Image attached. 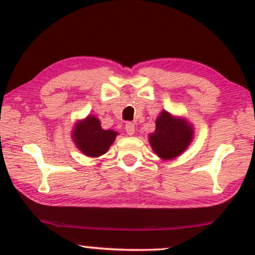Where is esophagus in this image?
I'll list each match as a JSON object with an SVG mask.
<instances>
[{
	"label": "esophagus",
	"instance_id": "esophagus-1",
	"mask_svg": "<svg viewBox=\"0 0 255 255\" xmlns=\"http://www.w3.org/2000/svg\"><path fill=\"white\" fill-rule=\"evenodd\" d=\"M125 129L127 131L128 135H134V133H135V126H134V124H131V122H127Z\"/></svg>",
	"mask_w": 255,
	"mask_h": 255
}]
</instances>
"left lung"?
<instances>
[{"instance_id":"left-lung-1","label":"left lung","mask_w":255,"mask_h":255,"mask_svg":"<svg viewBox=\"0 0 255 255\" xmlns=\"http://www.w3.org/2000/svg\"><path fill=\"white\" fill-rule=\"evenodd\" d=\"M193 127L182 118L163 110L156 120V130L148 140L152 150L162 159H172L186 151L193 140Z\"/></svg>"}]
</instances>
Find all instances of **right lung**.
Returning a JSON list of instances; mask_svg holds the SVG:
<instances>
[{
    "label": "right lung",
    "mask_w": 255,
    "mask_h": 255,
    "mask_svg": "<svg viewBox=\"0 0 255 255\" xmlns=\"http://www.w3.org/2000/svg\"><path fill=\"white\" fill-rule=\"evenodd\" d=\"M72 133L74 144L89 157H99L104 154L118 135L116 131L103 129L101 121L93 115L79 121Z\"/></svg>",
    "instance_id": "add662e5"
}]
</instances>
